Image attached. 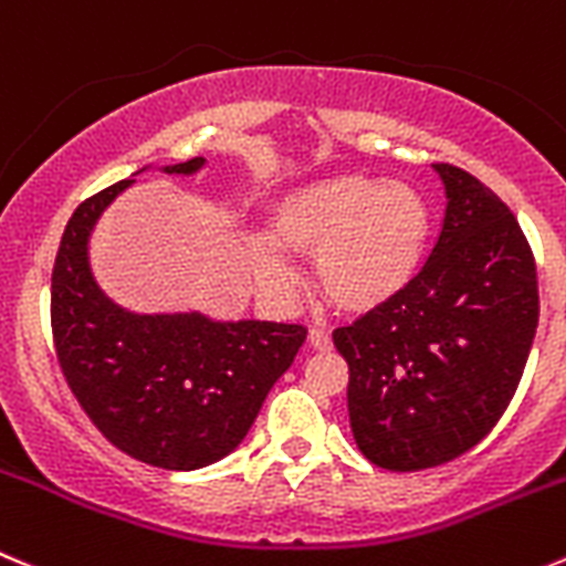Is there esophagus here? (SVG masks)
Listing matches in <instances>:
<instances>
[{
	"instance_id": "34e87169",
	"label": "esophagus",
	"mask_w": 566,
	"mask_h": 566,
	"mask_svg": "<svg viewBox=\"0 0 566 566\" xmlns=\"http://www.w3.org/2000/svg\"><path fill=\"white\" fill-rule=\"evenodd\" d=\"M308 347L325 353V349L333 347V342H331V336H327L325 331H316V327H314V331H308Z\"/></svg>"
}]
</instances>
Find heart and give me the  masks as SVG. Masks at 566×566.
<instances>
[{"label": "heart", "mask_w": 566, "mask_h": 566, "mask_svg": "<svg viewBox=\"0 0 566 566\" xmlns=\"http://www.w3.org/2000/svg\"><path fill=\"white\" fill-rule=\"evenodd\" d=\"M428 241L430 208L417 188L342 171L289 188L272 206L269 235L247 241V266L269 303L286 305L297 289L289 255H314L322 297L373 314L411 286Z\"/></svg>", "instance_id": "heart-1"}]
</instances>
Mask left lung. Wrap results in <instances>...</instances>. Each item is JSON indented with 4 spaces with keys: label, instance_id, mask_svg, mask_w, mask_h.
Here are the masks:
<instances>
[{
    "label": "left lung",
    "instance_id": "8db88e82",
    "mask_svg": "<svg viewBox=\"0 0 566 566\" xmlns=\"http://www.w3.org/2000/svg\"><path fill=\"white\" fill-rule=\"evenodd\" d=\"M444 224L422 272L386 308L338 327L355 444L395 472L448 464L497 424L539 322L531 247L497 193L436 164Z\"/></svg>",
    "mask_w": 566,
    "mask_h": 566
}]
</instances>
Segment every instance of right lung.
<instances>
[{
  "label": "right lung",
  "mask_w": 566,
  "mask_h": 566,
  "mask_svg": "<svg viewBox=\"0 0 566 566\" xmlns=\"http://www.w3.org/2000/svg\"><path fill=\"white\" fill-rule=\"evenodd\" d=\"M206 164L191 158L136 175L191 177ZM136 175L85 199L63 230L52 272L57 360L83 411L122 453L160 470H202L244 441L308 331L202 311L138 314L113 303L91 269V235Z\"/></svg>",
  "instance_id": "obj_1"
}]
</instances>
